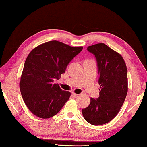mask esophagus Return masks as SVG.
<instances>
[{
  "label": "esophagus",
  "mask_w": 147,
  "mask_h": 147,
  "mask_svg": "<svg viewBox=\"0 0 147 147\" xmlns=\"http://www.w3.org/2000/svg\"><path fill=\"white\" fill-rule=\"evenodd\" d=\"M72 95H73L74 98H77V97H78V96H79V94H76V93H72Z\"/></svg>",
  "instance_id": "1"
}]
</instances>
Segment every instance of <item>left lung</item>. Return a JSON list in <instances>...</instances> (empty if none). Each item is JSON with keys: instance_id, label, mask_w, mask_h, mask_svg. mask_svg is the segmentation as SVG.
I'll return each mask as SVG.
<instances>
[{"instance_id": "8db88e82", "label": "left lung", "mask_w": 147, "mask_h": 147, "mask_svg": "<svg viewBox=\"0 0 147 147\" xmlns=\"http://www.w3.org/2000/svg\"><path fill=\"white\" fill-rule=\"evenodd\" d=\"M87 50L95 56L99 75V97L91 98L82 109L84 118L98 126L109 123L117 115L128 92L127 68L123 57L104 43L89 46Z\"/></svg>"}]
</instances>
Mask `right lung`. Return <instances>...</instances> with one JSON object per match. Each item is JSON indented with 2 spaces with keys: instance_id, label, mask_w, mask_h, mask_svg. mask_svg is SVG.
Masks as SVG:
<instances>
[{
  "instance_id": "1",
  "label": "right lung",
  "mask_w": 147,
  "mask_h": 147,
  "mask_svg": "<svg viewBox=\"0 0 147 147\" xmlns=\"http://www.w3.org/2000/svg\"><path fill=\"white\" fill-rule=\"evenodd\" d=\"M82 47H71L58 41L40 45L26 59L19 87L29 110L37 117L48 119L56 115L71 96L54 84L63 74Z\"/></svg>"
}]
</instances>
